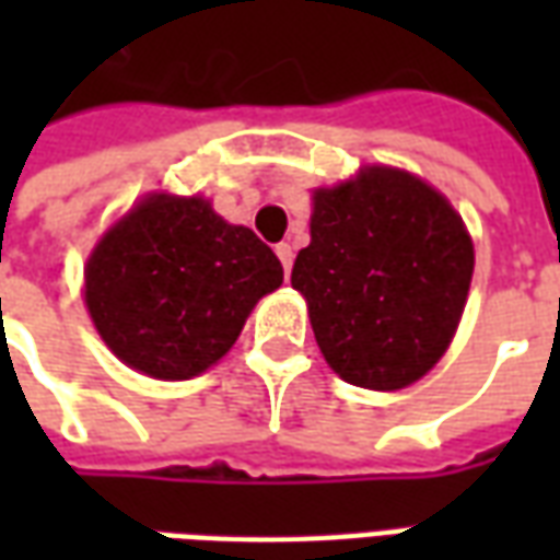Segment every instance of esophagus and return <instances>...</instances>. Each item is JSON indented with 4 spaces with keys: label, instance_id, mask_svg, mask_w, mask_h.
Returning <instances> with one entry per match:
<instances>
[{
    "label": "esophagus",
    "instance_id": "esophagus-1",
    "mask_svg": "<svg viewBox=\"0 0 560 560\" xmlns=\"http://www.w3.org/2000/svg\"><path fill=\"white\" fill-rule=\"evenodd\" d=\"M276 255H279L284 272H291V267H293V248H291V245L279 243V245H276Z\"/></svg>",
    "mask_w": 560,
    "mask_h": 560
}]
</instances>
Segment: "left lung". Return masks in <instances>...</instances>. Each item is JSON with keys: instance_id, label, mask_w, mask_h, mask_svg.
<instances>
[{"instance_id": "obj_1", "label": "left lung", "mask_w": 560, "mask_h": 560, "mask_svg": "<svg viewBox=\"0 0 560 560\" xmlns=\"http://www.w3.org/2000/svg\"><path fill=\"white\" fill-rule=\"evenodd\" d=\"M474 245L432 185L393 167L315 191L312 243L291 284L320 353L353 387L401 389L432 369L458 327Z\"/></svg>"}]
</instances>
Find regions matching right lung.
Returning <instances> with one entry per match:
<instances>
[{
	"instance_id": "1",
	"label": "right lung",
	"mask_w": 560,
	"mask_h": 560,
	"mask_svg": "<svg viewBox=\"0 0 560 560\" xmlns=\"http://www.w3.org/2000/svg\"><path fill=\"white\" fill-rule=\"evenodd\" d=\"M281 279L279 257L255 231L228 224L200 197L152 195L95 245L86 305L122 363L185 381L231 351Z\"/></svg>"
}]
</instances>
